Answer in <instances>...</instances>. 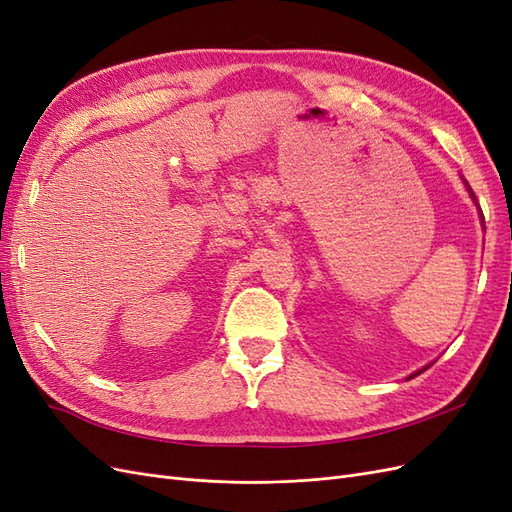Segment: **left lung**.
<instances>
[{"label":"left lung","mask_w":512,"mask_h":512,"mask_svg":"<svg viewBox=\"0 0 512 512\" xmlns=\"http://www.w3.org/2000/svg\"><path fill=\"white\" fill-rule=\"evenodd\" d=\"M470 194H472V190H470ZM472 198H474V194H472ZM425 369H429V365H427V367H423V369H421V371H425ZM421 371H416V374H412V376H410V378H414V376H418V374H421Z\"/></svg>","instance_id":"left-lung-1"}]
</instances>
